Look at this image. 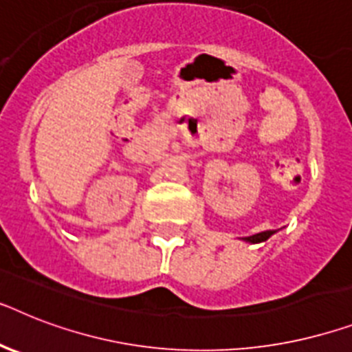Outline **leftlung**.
<instances>
[{
  "mask_svg": "<svg viewBox=\"0 0 352 352\" xmlns=\"http://www.w3.org/2000/svg\"><path fill=\"white\" fill-rule=\"evenodd\" d=\"M271 235H273V231H262V233H256V235L242 236V241L248 242V244H260V242L267 241Z\"/></svg>",
  "mask_w": 352,
  "mask_h": 352,
  "instance_id": "8db88e82",
  "label": "left lung"
}]
</instances>
